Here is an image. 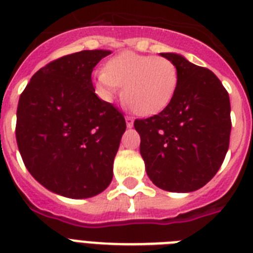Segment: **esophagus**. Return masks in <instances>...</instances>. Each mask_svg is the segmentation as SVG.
<instances>
[{"mask_svg": "<svg viewBox=\"0 0 253 253\" xmlns=\"http://www.w3.org/2000/svg\"><path fill=\"white\" fill-rule=\"evenodd\" d=\"M126 125H127V127L134 126V118H132V117H130V115H126Z\"/></svg>", "mask_w": 253, "mask_h": 253, "instance_id": "esophagus-1", "label": "esophagus"}]
</instances>
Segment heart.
Masks as SVG:
<instances>
[{
    "label": "heart",
    "instance_id": "1",
    "mask_svg": "<svg viewBox=\"0 0 253 253\" xmlns=\"http://www.w3.org/2000/svg\"><path fill=\"white\" fill-rule=\"evenodd\" d=\"M95 86L105 101H113L123 85V101L136 114L154 115L164 110L178 86V71L167 57L126 51L111 57L94 75Z\"/></svg>",
    "mask_w": 253,
    "mask_h": 253
}]
</instances>
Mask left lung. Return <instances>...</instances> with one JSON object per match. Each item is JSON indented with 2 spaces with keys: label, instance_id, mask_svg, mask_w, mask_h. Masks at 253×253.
Masks as SVG:
<instances>
[{
  "label": "left lung",
  "instance_id": "left-lung-1",
  "mask_svg": "<svg viewBox=\"0 0 253 253\" xmlns=\"http://www.w3.org/2000/svg\"><path fill=\"white\" fill-rule=\"evenodd\" d=\"M160 55L177 67L178 86L164 110L134 122L140 135V155L156 186L194 192L215 176L227 154L230 97L210 69L177 53Z\"/></svg>",
  "mask_w": 253,
  "mask_h": 253
}]
</instances>
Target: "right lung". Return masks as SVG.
<instances>
[{
  "mask_svg": "<svg viewBox=\"0 0 253 253\" xmlns=\"http://www.w3.org/2000/svg\"><path fill=\"white\" fill-rule=\"evenodd\" d=\"M110 51L71 53L38 71L22 91L15 138L31 176L68 198L97 196L113 180L126 121L94 93L91 72Z\"/></svg>",
  "mask_w": 253,
  "mask_h": 253,
  "instance_id": "right-lung-1",
  "label": "right lung"
}]
</instances>
